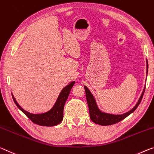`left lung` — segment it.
Returning a JSON list of instances; mask_svg holds the SVG:
<instances>
[{"mask_svg":"<svg viewBox=\"0 0 154 154\" xmlns=\"http://www.w3.org/2000/svg\"><path fill=\"white\" fill-rule=\"evenodd\" d=\"M146 63H147V75L148 73L147 60H146ZM84 89H85V91H86V100H87L88 105L90 119H91L92 121L94 122V123L98 124V125H103V126H106V125H113V124L119 123V122L123 120L124 119H125L126 117H128L130 114H131L133 112H134V110L138 108L139 104H140V103L141 102V100L143 99L144 92H145V86L144 87L142 94H141L140 98H139L138 102L135 105V106H134L132 109H130V111L121 114H109V113H106V112H104L100 110L99 108H98V106H97L96 100H95L94 96L91 93V92L90 91L89 89L86 86H84Z\"/></svg>","mask_w":154,"mask_h":154,"instance_id":"1","label":"left lung"}]
</instances>
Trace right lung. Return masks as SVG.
Listing matches in <instances>:
<instances>
[{"instance_id":"right-lung-1","label":"right lung","mask_w":154,"mask_h":154,"mask_svg":"<svg viewBox=\"0 0 154 154\" xmlns=\"http://www.w3.org/2000/svg\"><path fill=\"white\" fill-rule=\"evenodd\" d=\"M75 81L70 82L69 84L65 86L62 89V91L58 96L56 102L50 110L45 112V113L41 114H32L30 113L27 111L24 110L22 107L16 101V99L14 98L13 94H12V97H13L14 103H16L17 107L20 109V110L25 114V115L33 122V123L37 124L39 125L42 126H47L51 127L57 125L60 123L63 120V112H64V107L66 101L68 97V95L70 94V90L72 87L74 86Z\"/></svg>"}]
</instances>
